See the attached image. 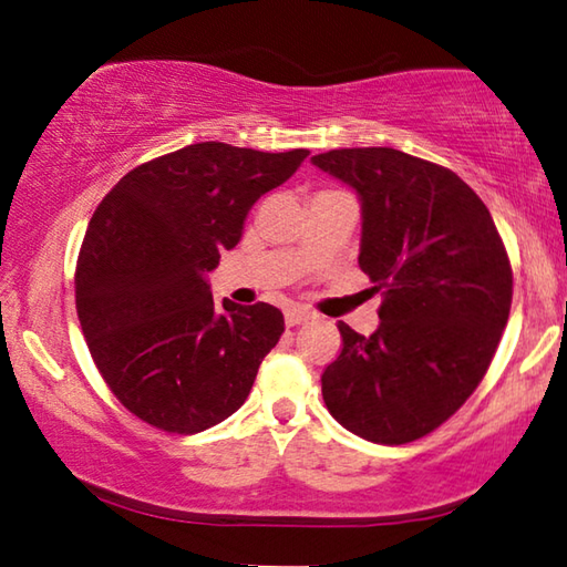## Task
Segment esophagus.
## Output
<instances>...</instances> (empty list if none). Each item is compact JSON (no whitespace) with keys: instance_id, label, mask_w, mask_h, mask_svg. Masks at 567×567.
<instances>
[{"instance_id":"34e87169","label":"esophagus","mask_w":567,"mask_h":567,"mask_svg":"<svg viewBox=\"0 0 567 567\" xmlns=\"http://www.w3.org/2000/svg\"><path fill=\"white\" fill-rule=\"evenodd\" d=\"M311 319V311L299 309V306H291V309H286V326H299L306 323Z\"/></svg>"}]
</instances>
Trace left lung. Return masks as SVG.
Returning <instances> with one entry per match:
<instances>
[{
    "label": "left lung",
    "mask_w": 567,
    "mask_h": 567,
    "mask_svg": "<svg viewBox=\"0 0 567 567\" xmlns=\"http://www.w3.org/2000/svg\"><path fill=\"white\" fill-rule=\"evenodd\" d=\"M361 198L359 266L381 291L371 336L339 323L321 375L326 409L365 441L401 445L439 429L478 389L513 301L503 238L451 168L389 146L313 156Z\"/></svg>",
    "instance_id": "1"
}]
</instances>
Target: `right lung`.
I'll list each match as a JSON object with an SVG mask.
<instances>
[{"label":"right lung","mask_w":567,"mask_h":567,"mask_svg":"<svg viewBox=\"0 0 567 567\" xmlns=\"http://www.w3.org/2000/svg\"><path fill=\"white\" fill-rule=\"evenodd\" d=\"M306 156L192 144L132 168L96 206L76 261V313L99 373L136 419L188 435L248 399L284 313L214 306L206 274Z\"/></svg>","instance_id":"1"}]
</instances>
